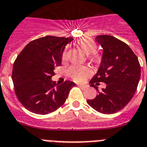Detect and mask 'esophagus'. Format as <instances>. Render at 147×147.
Masks as SVG:
<instances>
[{
    "label": "esophagus",
    "instance_id": "obj_1",
    "mask_svg": "<svg viewBox=\"0 0 147 147\" xmlns=\"http://www.w3.org/2000/svg\"><path fill=\"white\" fill-rule=\"evenodd\" d=\"M78 86L80 87V88H87V86H86V85H78Z\"/></svg>",
    "mask_w": 147,
    "mask_h": 147
}]
</instances>
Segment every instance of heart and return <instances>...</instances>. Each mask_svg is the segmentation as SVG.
Wrapping results in <instances>:
<instances>
[{"instance_id":"1","label":"heart","mask_w":147,"mask_h":147,"mask_svg":"<svg viewBox=\"0 0 147 147\" xmlns=\"http://www.w3.org/2000/svg\"><path fill=\"white\" fill-rule=\"evenodd\" d=\"M77 43L86 53L88 54L90 60L97 62L100 59V55L96 52V44L94 39L90 37H82L77 41ZM62 61L67 59V48L64 49L61 56ZM68 75L76 82H83L91 75L92 71L86 66H72L67 71Z\"/></svg>"}]
</instances>
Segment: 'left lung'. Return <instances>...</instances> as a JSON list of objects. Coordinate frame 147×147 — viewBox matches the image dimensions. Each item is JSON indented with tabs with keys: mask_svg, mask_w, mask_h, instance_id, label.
<instances>
[{
	"mask_svg": "<svg viewBox=\"0 0 147 147\" xmlns=\"http://www.w3.org/2000/svg\"><path fill=\"white\" fill-rule=\"evenodd\" d=\"M95 40L102 45L103 54L100 68L90 80L98 94L87 103L96 111L111 114L119 111L133 98L141 77L139 61L130 47L110 35H100ZM100 82L107 87L100 92L96 85Z\"/></svg>",
	"mask_w": 147,
	"mask_h": 147,
	"instance_id": "left-lung-1",
	"label": "left lung"
}]
</instances>
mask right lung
Here are the masks:
<instances>
[{
    "mask_svg": "<svg viewBox=\"0 0 147 147\" xmlns=\"http://www.w3.org/2000/svg\"><path fill=\"white\" fill-rule=\"evenodd\" d=\"M72 37L47 36L30 42L14 62L12 81L16 96L25 108L36 114H47L64 105L76 84L69 80L56 84L51 80L61 64L62 53Z\"/></svg>",
    "mask_w": 147,
    "mask_h": 147,
    "instance_id": "obj_1",
    "label": "right lung"
}]
</instances>
